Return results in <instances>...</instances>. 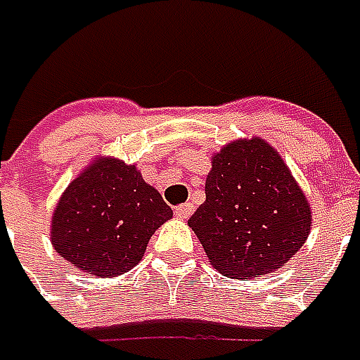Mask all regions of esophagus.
<instances>
[{
	"label": "esophagus",
	"instance_id": "1",
	"mask_svg": "<svg viewBox=\"0 0 360 360\" xmlns=\"http://www.w3.org/2000/svg\"><path fill=\"white\" fill-rule=\"evenodd\" d=\"M191 214H193V205H188V202L187 205H181L175 208V216L181 218V220H187Z\"/></svg>",
	"mask_w": 360,
	"mask_h": 360
}]
</instances>
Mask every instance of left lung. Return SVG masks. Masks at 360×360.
<instances>
[{"label":"left lung","instance_id":"8db88e82","mask_svg":"<svg viewBox=\"0 0 360 360\" xmlns=\"http://www.w3.org/2000/svg\"><path fill=\"white\" fill-rule=\"evenodd\" d=\"M205 193L188 226L224 276L273 273L308 240L310 202L263 138L224 146L212 158Z\"/></svg>","mask_w":360,"mask_h":360}]
</instances>
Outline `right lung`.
I'll return each mask as SVG.
<instances>
[{"label": "right lung", "mask_w": 360, "mask_h": 360, "mask_svg": "<svg viewBox=\"0 0 360 360\" xmlns=\"http://www.w3.org/2000/svg\"><path fill=\"white\" fill-rule=\"evenodd\" d=\"M173 216L136 165L97 158L75 177L52 216L60 257L95 276H119L140 263L154 232Z\"/></svg>", "instance_id": "1"}]
</instances>
